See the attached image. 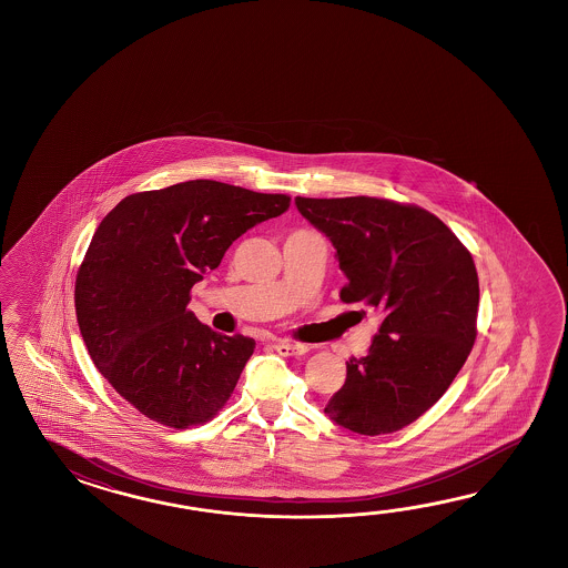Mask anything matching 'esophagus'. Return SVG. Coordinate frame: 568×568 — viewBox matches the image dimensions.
<instances>
[{"mask_svg": "<svg viewBox=\"0 0 568 568\" xmlns=\"http://www.w3.org/2000/svg\"><path fill=\"white\" fill-rule=\"evenodd\" d=\"M274 347H276L280 355H286V357L304 355V353H308V349H311L306 343H298V341H278Z\"/></svg>", "mask_w": 568, "mask_h": 568, "instance_id": "34e87169", "label": "esophagus"}]
</instances>
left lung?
<instances>
[{
	"label": "left lung",
	"mask_w": 568,
	"mask_h": 568,
	"mask_svg": "<svg viewBox=\"0 0 568 568\" xmlns=\"http://www.w3.org/2000/svg\"><path fill=\"white\" fill-rule=\"evenodd\" d=\"M296 206L337 250L347 276L341 301L382 314L326 416L357 435L396 433L435 406L471 353L479 311L471 252L423 206L375 196H296Z\"/></svg>",
	"instance_id": "8db88e82"
}]
</instances>
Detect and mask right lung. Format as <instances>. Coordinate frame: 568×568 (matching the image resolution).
I'll list each match as a JSON object with an SVG mask.
<instances>
[{"label": "right lung", "mask_w": 568, "mask_h": 568, "mask_svg": "<svg viewBox=\"0 0 568 568\" xmlns=\"http://www.w3.org/2000/svg\"><path fill=\"white\" fill-rule=\"evenodd\" d=\"M288 206V194L186 181L130 194L99 223L74 280L77 321L97 369L145 418L184 430L227 404L255 341L203 325L191 288Z\"/></svg>", "instance_id": "add662e5"}]
</instances>
